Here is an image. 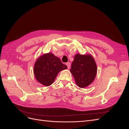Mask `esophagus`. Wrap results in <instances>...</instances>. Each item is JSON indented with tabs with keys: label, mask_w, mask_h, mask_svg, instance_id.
<instances>
[{
	"label": "esophagus",
	"mask_w": 129,
	"mask_h": 129,
	"mask_svg": "<svg viewBox=\"0 0 129 129\" xmlns=\"http://www.w3.org/2000/svg\"><path fill=\"white\" fill-rule=\"evenodd\" d=\"M66 65H67V68L68 69H69L70 68H71V63H70L69 62H67V63H66Z\"/></svg>",
	"instance_id": "esophagus-1"
}]
</instances>
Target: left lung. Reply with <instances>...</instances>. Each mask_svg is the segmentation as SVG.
<instances>
[{"mask_svg": "<svg viewBox=\"0 0 129 129\" xmlns=\"http://www.w3.org/2000/svg\"><path fill=\"white\" fill-rule=\"evenodd\" d=\"M71 72L78 86L84 88L88 87L94 80L97 66L91 55L77 54L72 63Z\"/></svg>", "mask_w": 129, "mask_h": 129, "instance_id": "obj_1", "label": "left lung"}]
</instances>
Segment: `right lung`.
<instances>
[{
  "mask_svg": "<svg viewBox=\"0 0 129 129\" xmlns=\"http://www.w3.org/2000/svg\"><path fill=\"white\" fill-rule=\"evenodd\" d=\"M59 58L52 53L44 54L36 61L34 73L37 81L46 86L51 85L61 71L67 69Z\"/></svg>",
  "mask_w": 129,
  "mask_h": 129,
  "instance_id": "obj_1",
  "label": "right lung"
}]
</instances>
